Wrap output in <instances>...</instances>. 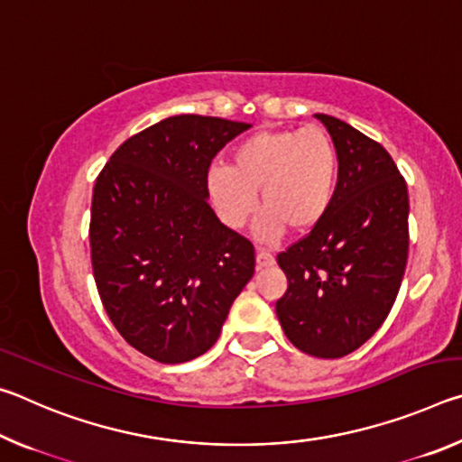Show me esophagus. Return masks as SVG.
Listing matches in <instances>:
<instances>
[{"label":"esophagus","mask_w":462,"mask_h":462,"mask_svg":"<svg viewBox=\"0 0 462 462\" xmlns=\"http://www.w3.org/2000/svg\"><path fill=\"white\" fill-rule=\"evenodd\" d=\"M256 264H259L261 269L273 267V264H275V256H273V253H269V250L259 248L256 250Z\"/></svg>","instance_id":"1"}]
</instances>
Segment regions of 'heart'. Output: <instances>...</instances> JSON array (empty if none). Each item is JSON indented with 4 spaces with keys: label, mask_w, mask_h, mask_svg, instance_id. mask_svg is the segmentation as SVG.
<instances>
[{
    "label": "heart",
    "mask_w": 462,
    "mask_h": 462,
    "mask_svg": "<svg viewBox=\"0 0 462 462\" xmlns=\"http://www.w3.org/2000/svg\"><path fill=\"white\" fill-rule=\"evenodd\" d=\"M338 151L322 128L263 130L234 146L230 167L208 171L212 208L228 228L238 230L263 206L254 236L275 240L283 226L291 232L314 228L330 209L338 183Z\"/></svg>",
    "instance_id": "heart-1"
}]
</instances>
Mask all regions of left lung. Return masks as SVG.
Returning <instances> with one entry per match:
<instances>
[{
  "instance_id": "8db88e82",
  "label": "left lung",
  "mask_w": 462,
  "mask_h": 462,
  "mask_svg": "<svg viewBox=\"0 0 462 462\" xmlns=\"http://www.w3.org/2000/svg\"><path fill=\"white\" fill-rule=\"evenodd\" d=\"M316 118L338 151V183L322 222L277 256L287 291L275 310L295 348L340 358L393 308L408 263L410 199L385 148L338 118Z\"/></svg>"
}]
</instances>
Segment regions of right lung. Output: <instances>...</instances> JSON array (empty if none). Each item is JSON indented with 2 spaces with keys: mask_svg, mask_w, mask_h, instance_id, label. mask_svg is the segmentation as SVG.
<instances>
[{
  "mask_svg": "<svg viewBox=\"0 0 462 462\" xmlns=\"http://www.w3.org/2000/svg\"><path fill=\"white\" fill-rule=\"evenodd\" d=\"M250 124L173 116L109 156L91 199V264L101 303L124 340L165 365L214 346L254 275L250 240L217 220L206 177Z\"/></svg>",
  "mask_w": 462,
  "mask_h": 462,
  "instance_id": "add662e5",
  "label": "right lung"
}]
</instances>
